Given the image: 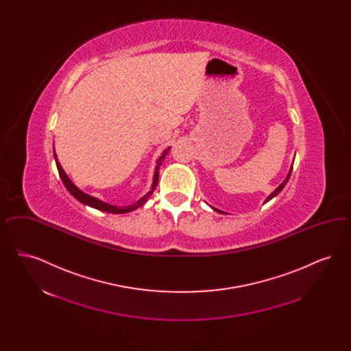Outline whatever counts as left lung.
<instances>
[{
	"label": "left lung",
	"instance_id": "obj_1",
	"mask_svg": "<svg viewBox=\"0 0 351 351\" xmlns=\"http://www.w3.org/2000/svg\"><path fill=\"white\" fill-rule=\"evenodd\" d=\"M292 167H293V165L291 166V169H289V172H288L287 178L284 179L283 183L280 184V185H279V186H278V188H276V189H275V191H274V192H272V193H271V195L268 196L267 199L265 200V204H266V202H268V201L271 200V199H274L275 196H278V195H279V193H280V192L283 191V188L284 186H285V184L288 183V180H289V176H291V172H292ZM212 209H215V210H216V212H218V213H225V212L219 210V209H217V208H213V206H212ZM226 215H228V213H226Z\"/></svg>",
	"mask_w": 351,
	"mask_h": 351
}]
</instances>
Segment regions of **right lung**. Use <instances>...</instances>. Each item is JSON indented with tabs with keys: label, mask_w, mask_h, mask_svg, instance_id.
<instances>
[{
	"label": "right lung",
	"mask_w": 351,
	"mask_h": 351,
	"mask_svg": "<svg viewBox=\"0 0 351 351\" xmlns=\"http://www.w3.org/2000/svg\"><path fill=\"white\" fill-rule=\"evenodd\" d=\"M169 149H171V147H168V149L163 151V152H162V155L159 156V159L156 160V167H155V171H154V178H152V184H151L150 191H149V192H147L142 199L135 201V202L130 204V205H125V206H117V205H112V204L104 202V201L99 200V199H96V197H93V196H90V195H88V193H85V192H83L82 189H79L75 184L71 182V179L68 178L67 173L64 172V169H63V167L60 166V163H59V160H58V156H56V154H55V150H53V158H55V163H56V167H58V171H59V176H60L62 182H63V184L66 185L68 192H69V193H71L76 200L80 201V202L84 204V205L92 206V208H95V209H99V210L106 212V213L122 215V213L133 212V210L138 209L139 206H142L146 201L150 199V196L152 195L154 189H155V188H156V185H158V179H159V168L162 166V162L165 160V158L167 156Z\"/></svg>",
	"instance_id": "1"
}]
</instances>
